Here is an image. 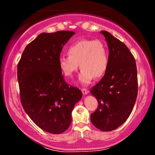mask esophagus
<instances>
[{
	"mask_svg": "<svg viewBox=\"0 0 155 155\" xmlns=\"http://www.w3.org/2000/svg\"><path fill=\"white\" fill-rule=\"evenodd\" d=\"M81 92H82V93L84 94V95H86V94L88 93V90L86 88H82L81 89Z\"/></svg>",
	"mask_w": 155,
	"mask_h": 155,
	"instance_id": "34e87169",
	"label": "esophagus"
}]
</instances>
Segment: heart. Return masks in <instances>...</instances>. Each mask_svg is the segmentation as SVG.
I'll list each match as a JSON object with an SVG mask.
<instances>
[{
    "instance_id": "heart-1",
    "label": "heart",
    "mask_w": 155,
    "mask_h": 155,
    "mask_svg": "<svg viewBox=\"0 0 155 155\" xmlns=\"http://www.w3.org/2000/svg\"><path fill=\"white\" fill-rule=\"evenodd\" d=\"M68 55L59 58V66L67 77L72 76L78 70L79 63L81 68L79 80L87 84L94 78H100L106 73L108 65V51L106 44L101 40L80 39L68 48Z\"/></svg>"
}]
</instances>
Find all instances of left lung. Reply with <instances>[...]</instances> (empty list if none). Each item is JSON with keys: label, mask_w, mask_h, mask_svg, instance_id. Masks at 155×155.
I'll return each mask as SVG.
<instances>
[{"label": "left lung", "mask_w": 155, "mask_h": 155, "mask_svg": "<svg viewBox=\"0 0 155 155\" xmlns=\"http://www.w3.org/2000/svg\"><path fill=\"white\" fill-rule=\"evenodd\" d=\"M107 41L108 65L104 76L90 92L98 102L90 115L100 130L111 131L127 120L138 95L137 68L134 57L123 42L107 31H101Z\"/></svg>", "instance_id": "left-lung-1"}]
</instances>
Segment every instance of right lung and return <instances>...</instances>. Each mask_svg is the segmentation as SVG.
<instances>
[{
	"label": "right lung",
	"mask_w": 155,
	"mask_h": 155,
	"mask_svg": "<svg viewBox=\"0 0 155 155\" xmlns=\"http://www.w3.org/2000/svg\"><path fill=\"white\" fill-rule=\"evenodd\" d=\"M74 34L41 33L26 46L17 65L23 108L38 127L53 134L68 128L74 105L82 97L79 88L68 84L59 66L63 46Z\"/></svg>",
	"instance_id": "1"
}]
</instances>
